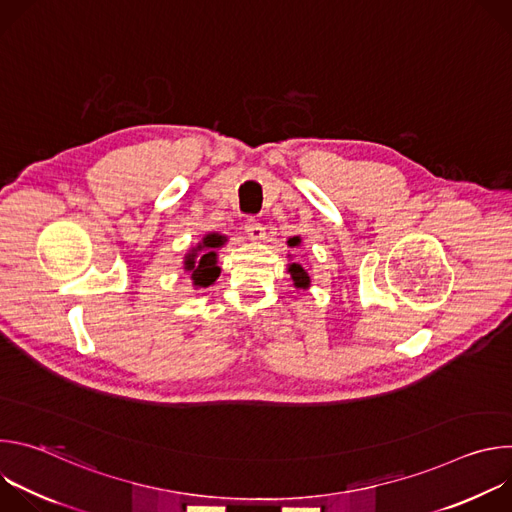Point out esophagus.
<instances>
[{
  "label": "esophagus",
  "instance_id": "34e87169",
  "mask_svg": "<svg viewBox=\"0 0 512 512\" xmlns=\"http://www.w3.org/2000/svg\"><path fill=\"white\" fill-rule=\"evenodd\" d=\"M245 231H247V235H249L251 241H261V239L265 237V229H263V225L257 221L255 216H249V218H247Z\"/></svg>",
  "mask_w": 512,
  "mask_h": 512
}]
</instances>
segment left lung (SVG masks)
<instances>
[{
    "instance_id": "1",
    "label": "left lung",
    "mask_w": 512,
    "mask_h": 512,
    "mask_svg": "<svg viewBox=\"0 0 512 512\" xmlns=\"http://www.w3.org/2000/svg\"><path fill=\"white\" fill-rule=\"evenodd\" d=\"M287 243H289V247H296V245L300 243V239H298V237H294V239H289ZM287 271H289L291 279H294V285H296V287H302V289H306V287L310 285V277H308L306 269H304L300 263H291Z\"/></svg>"
}]
</instances>
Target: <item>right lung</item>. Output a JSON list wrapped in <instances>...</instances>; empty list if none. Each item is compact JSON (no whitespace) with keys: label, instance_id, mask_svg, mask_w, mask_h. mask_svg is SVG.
I'll return each instance as SVG.
<instances>
[{"label":"right lung","instance_id":"obj_1","mask_svg":"<svg viewBox=\"0 0 512 512\" xmlns=\"http://www.w3.org/2000/svg\"><path fill=\"white\" fill-rule=\"evenodd\" d=\"M225 241H227L225 237L216 235V233L206 235L202 239V243L186 255L184 269L192 273L194 285L206 287V285L214 283L218 273H221V269H218V265H216V249L225 245Z\"/></svg>","mask_w":512,"mask_h":512}]
</instances>
